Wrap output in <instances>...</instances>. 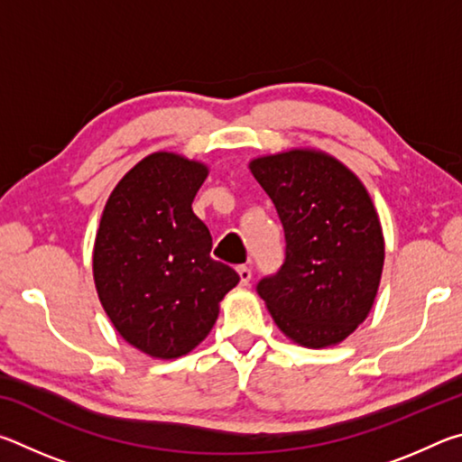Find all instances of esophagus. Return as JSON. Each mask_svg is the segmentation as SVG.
I'll return each instance as SVG.
<instances>
[{"instance_id":"esophagus-1","label":"esophagus","mask_w":462,"mask_h":462,"mask_svg":"<svg viewBox=\"0 0 462 462\" xmlns=\"http://www.w3.org/2000/svg\"><path fill=\"white\" fill-rule=\"evenodd\" d=\"M236 271H238L240 283H242V285H248L250 279H253V271H250V267H246V264H240V267H238Z\"/></svg>"}]
</instances>
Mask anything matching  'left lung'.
<instances>
[{
	"mask_svg": "<svg viewBox=\"0 0 462 462\" xmlns=\"http://www.w3.org/2000/svg\"><path fill=\"white\" fill-rule=\"evenodd\" d=\"M248 169L285 230V261L256 291L287 338L334 346L377 297L385 240L369 193L353 171L314 148L259 156Z\"/></svg>",
	"mask_w": 462,
	"mask_h": 462,
	"instance_id": "left-lung-1",
	"label": "left lung"
}]
</instances>
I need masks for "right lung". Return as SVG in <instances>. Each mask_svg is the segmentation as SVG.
Instances as JSON below:
<instances>
[{"instance_id":"1","label":"right lung","mask_w":462,"mask_h":462,"mask_svg":"<svg viewBox=\"0 0 462 462\" xmlns=\"http://www.w3.org/2000/svg\"><path fill=\"white\" fill-rule=\"evenodd\" d=\"M208 167L152 152L132 167L101 214L93 279L124 340L152 358H179L212 330L238 273L209 256L212 234L193 214Z\"/></svg>"}]
</instances>
